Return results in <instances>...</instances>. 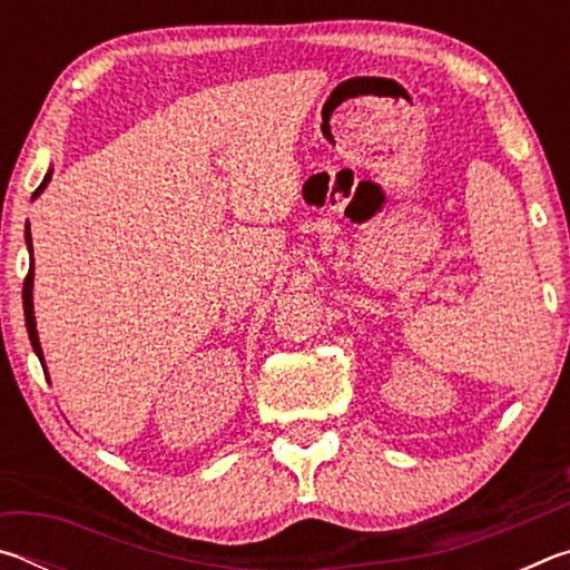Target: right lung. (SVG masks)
I'll list each match as a JSON object with an SVG mask.
<instances>
[{
  "instance_id": "1",
  "label": "right lung",
  "mask_w": 570,
  "mask_h": 570,
  "mask_svg": "<svg viewBox=\"0 0 570 570\" xmlns=\"http://www.w3.org/2000/svg\"><path fill=\"white\" fill-rule=\"evenodd\" d=\"M50 178H52V168L47 170V176H45V180L40 183V188L35 190V196L32 198H37L40 196V193L47 188V183H50ZM24 240H27V248H30V258H32V234H30V226H27V234H24ZM32 288H35V268L30 266V274H27V278H24V288H22V298H24V324H27V332H30V342H32V350H35V354L40 356V362H42V370L47 372V366H45V354H42V344H40V336H37V322H35V304H32Z\"/></svg>"
}]
</instances>
